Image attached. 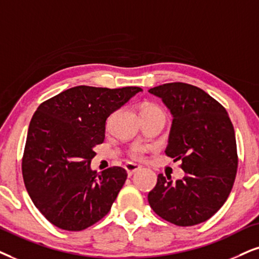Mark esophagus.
Wrapping results in <instances>:
<instances>
[{"label": "esophagus", "mask_w": 259, "mask_h": 259, "mask_svg": "<svg viewBox=\"0 0 259 259\" xmlns=\"http://www.w3.org/2000/svg\"><path fill=\"white\" fill-rule=\"evenodd\" d=\"M125 169H126L127 175L132 176V175H134V173H135V172L140 171V169H141V166H140V165H137V163L127 162L126 165H125Z\"/></svg>", "instance_id": "obj_1"}]
</instances>
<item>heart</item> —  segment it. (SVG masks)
<instances>
[{"label": "heart", "instance_id": "b5f03b06", "mask_svg": "<svg viewBox=\"0 0 259 259\" xmlns=\"http://www.w3.org/2000/svg\"><path fill=\"white\" fill-rule=\"evenodd\" d=\"M140 111H141V117L152 116V114H165L161 107L156 105V104L150 103V101H143V103L140 105ZM146 150H147V147L141 146V145H135L129 149L127 154H129V156L132 159L139 160L142 158Z\"/></svg>", "mask_w": 259, "mask_h": 259}]
</instances>
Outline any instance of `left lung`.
I'll use <instances>...</instances> for the list:
<instances>
[{
	"mask_svg": "<svg viewBox=\"0 0 259 259\" xmlns=\"http://www.w3.org/2000/svg\"><path fill=\"white\" fill-rule=\"evenodd\" d=\"M173 114L166 155L185 177L158 176L148 202L156 215L188 227L207 221L227 201L238 168L234 127L227 111L201 88L183 82L150 88Z\"/></svg>",
	"mask_w": 259,
	"mask_h": 259,
	"instance_id": "obj_1",
	"label": "left lung"
}]
</instances>
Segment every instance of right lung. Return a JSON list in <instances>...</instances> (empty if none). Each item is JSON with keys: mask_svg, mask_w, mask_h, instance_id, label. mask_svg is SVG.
Returning <instances> with one entry per match:
<instances>
[{"mask_svg": "<svg viewBox=\"0 0 259 259\" xmlns=\"http://www.w3.org/2000/svg\"><path fill=\"white\" fill-rule=\"evenodd\" d=\"M141 91L76 86L38 106L28 126L22 177L32 202L54 226L82 231L110 211L127 173L118 166L92 171L94 147L104 142L107 117Z\"/></svg>", "mask_w": 259, "mask_h": 259, "instance_id": "right-lung-1", "label": "right lung"}]
</instances>
